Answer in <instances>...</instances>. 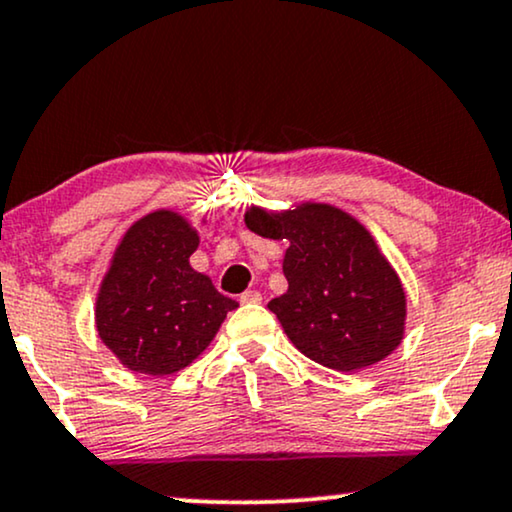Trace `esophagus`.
<instances>
[{
  "label": "esophagus",
  "mask_w": 512,
  "mask_h": 512,
  "mask_svg": "<svg viewBox=\"0 0 512 512\" xmlns=\"http://www.w3.org/2000/svg\"><path fill=\"white\" fill-rule=\"evenodd\" d=\"M239 301H242V304H261L263 296L261 292H256V289H246V292L239 296Z\"/></svg>",
  "instance_id": "esophagus-1"
}]
</instances>
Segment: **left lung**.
I'll return each mask as SVG.
<instances>
[{
	"label": "left lung",
	"mask_w": 512,
	"mask_h": 512,
	"mask_svg": "<svg viewBox=\"0 0 512 512\" xmlns=\"http://www.w3.org/2000/svg\"><path fill=\"white\" fill-rule=\"evenodd\" d=\"M244 223L266 239H287V292L268 304L292 344L311 361L356 372L403 342L406 292L363 223L332 204L287 211L249 206Z\"/></svg>",
	"instance_id": "left-lung-1"
}]
</instances>
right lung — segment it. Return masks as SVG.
Masks as SVG:
<instances>
[{"instance_id": "right-lung-1", "label": "right lung", "mask_w": 512, "mask_h": 512, "mask_svg": "<svg viewBox=\"0 0 512 512\" xmlns=\"http://www.w3.org/2000/svg\"><path fill=\"white\" fill-rule=\"evenodd\" d=\"M197 246L192 223L159 208L135 220L113 251L94 323L128 370L163 377L187 368L239 306L189 266Z\"/></svg>"}]
</instances>
